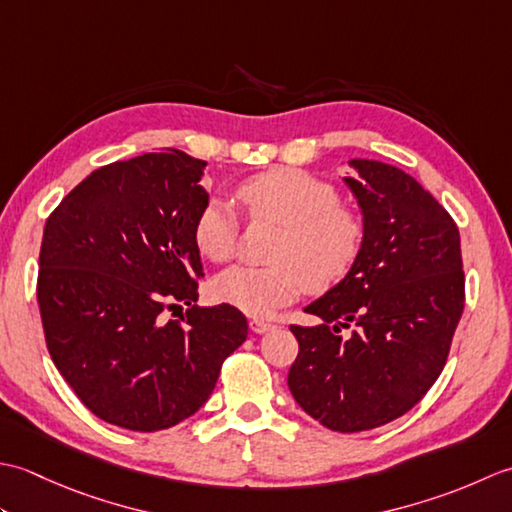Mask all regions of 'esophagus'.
<instances>
[{
  "mask_svg": "<svg viewBox=\"0 0 512 512\" xmlns=\"http://www.w3.org/2000/svg\"><path fill=\"white\" fill-rule=\"evenodd\" d=\"M250 332H255V334H266V332H270L275 328L273 323H268V321H262V319H250Z\"/></svg>",
  "mask_w": 512,
  "mask_h": 512,
  "instance_id": "34e87169",
  "label": "esophagus"
}]
</instances>
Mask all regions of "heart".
I'll use <instances>...</instances> for the list:
<instances>
[{
    "instance_id": "1",
    "label": "heart",
    "mask_w": 512,
    "mask_h": 512,
    "mask_svg": "<svg viewBox=\"0 0 512 512\" xmlns=\"http://www.w3.org/2000/svg\"><path fill=\"white\" fill-rule=\"evenodd\" d=\"M237 200L250 220L284 228L273 248V266H233L211 284L213 297L250 317H268L306 288L323 292L341 281L363 246V222L339 204L328 182L299 169H270L244 180ZM239 220L224 200L206 202L193 224V242L211 262L233 255Z\"/></svg>"
}]
</instances>
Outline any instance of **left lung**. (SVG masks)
<instances>
[{"mask_svg": "<svg viewBox=\"0 0 512 512\" xmlns=\"http://www.w3.org/2000/svg\"><path fill=\"white\" fill-rule=\"evenodd\" d=\"M343 178L363 215V246L339 284L306 306L321 323L299 341L288 387L297 405L341 433L376 429L427 394L464 310L460 231L409 173L352 158ZM341 329H352L341 335Z\"/></svg>", "mask_w": 512, "mask_h": 512, "instance_id": "left-lung-1", "label": "left lung"}]
</instances>
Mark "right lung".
Segmentation results:
<instances>
[{
	"instance_id": "add662e5",
	"label": "right lung",
	"mask_w": 512,
	"mask_h": 512,
	"mask_svg": "<svg viewBox=\"0 0 512 512\" xmlns=\"http://www.w3.org/2000/svg\"><path fill=\"white\" fill-rule=\"evenodd\" d=\"M204 167L180 149L112 162L43 228L37 299L48 352L83 405L116 427L149 433L187 420L246 341V317L226 303L164 321L178 300L198 301Z\"/></svg>"
}]
</instances>
